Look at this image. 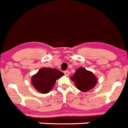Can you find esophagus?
<instances>
[{
	"instance_id": "esophagus-1",
	"label": "esophagus",
	"mask_w": 128,
	"mask_h": 128,
	"mask_svg": "<svg viewBox=\"0 0 128 128\" xmlns=\"http://www.w3.org/2000/svg\"><path fill=\"white\" fill-rule=\"evenodd\" d=\"M64 74L66 75V76H69V74H70V72H69V71H67V70H66V71H64Z\"/></svg>"
}]
</instances>
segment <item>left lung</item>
Segmentation results:
<instances>
[{
  "mask_svg": "<svg viewBox=\"0 0 128 128\" xmlns=\"http://www.w3.org/2000/svg\"><path fill=\"white\" fill-rule=\"evenodd\" d=\"M71 78L75 82L77 88L85 92L94 88L96 84V78L94 74L84 68H80L77 70Z\"/></svg>",
  "mask_w": 128,
  "mask_h": 128,
  "instance_id": "left-lung-1",
  "label": "left lung"
}]
</instances>
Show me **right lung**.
Segmentation results:
<instances>
[{"mask_svg": "<svg viewBox=\"0 0 128 128\" xmlns=\"http://www.w3.org/2000/svg\"><path fill=\"white\" fill-rule=\"evenodd\" d=\"M63 75L64 73L55 68H43L32 77V84L38 91L47 93L53 88L57 79Z\"/></svg>", "mask_w": 128, "mask_h": 128, "instance_id": "right-lung-1", "label": "right lung"}]
</instances>
